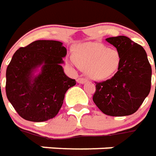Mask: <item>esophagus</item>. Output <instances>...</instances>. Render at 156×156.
I'll use <instances>...</instances> for the list:
<instances>
[{
    "label": "esophagus",
    "mask_w": 156,
    "mask_h": 156,
    "mask_svg": "<svg viewBox=\"0 0 156 156\" xmlns=\"http://www.w3.org/2000/svg\"><path fill=\"white\" fill-rule=\"evenodd\" d=\"M86 81H87V79H85V78H81V77H80V78H78V79H77V82L80 84L85 83Z\"/></svg>",
    "instance_id": "esophagus-1"
}]
</instances>
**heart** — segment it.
Wrapping results in <instances>:
<instances>
[{
    "label": "heart",
    "mask_w": 156,
    "mask_h": 156,
    "mask_svg": "<svg viewBox=\"0 0 156 156\" xmlns=\"http://www.w3.org/2000/svg\"><path fill=\"white\" fill-rule=\"evenodd\" d=\"M75 58L80 68L95 80H105L118 70L120 55L115 49H109L99 43H87L76 48ZM72 59V62H76Z\"/></svg>",
    "instance_id": "1"
}]
</instances>
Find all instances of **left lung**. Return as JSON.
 Here are the masks:
<instances>
[{"instance_id":"1","label":"left lung","mask_w":156,"mask_h":156,"mask_svg":"<svg viewBox=\"0 0 156 156\" xmlns=\"http://www.w3.org/2000/svg\"><path fill=\"white\" fill-rule=\"evenodd\" d=\"M106 40L117 48L120 65L111 79L96 82L93 101L107 115H131L139 109L151 91V64L143 47L129 37L118 36Z\"/></svg>"}]
</instances>
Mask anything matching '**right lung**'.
Returning <instances> with one entry per match:
<instances>
[{"label":"right lung","mask_w":156,"mask_h":156,"mask_svg":"<svg viewBox=\"0 0 156 156\" xmlns=\"http://www.w3.org/2000/svg\"><path fill=\"white\" fill-rule=\"evenodd\" d=\"M66 54L59 41L37 40L13 55L5 73V92L23 119L44 122L58 114L65 94L76 84L61 66ZM38 67L41 73L34 76Z\"/></svg>","instance_id":"obj_1"}]
</instances>
